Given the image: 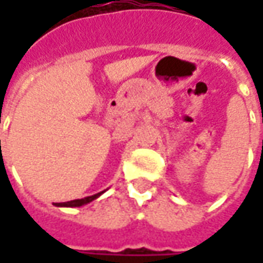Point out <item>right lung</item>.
<instances>
[{"instance_id":"right-lung-1","label":"right lung","mask_w":263,"mask_h":263,"mask_svg":"<svg viewBox=\"0 0 263 263\" xmlns=\"http://www.w3.org/2000/svg\"><path fill=\"white\" fill-rule=\"evenodd\" d=\"M103 193L104 192H101V193L94 194V196H88V197H84V198H77V200L67 201V203H54V205H56V207H80V205H84V204L90 203V201H92V200H96V198L100 197Z\"/></svg>"}]
</instances>
